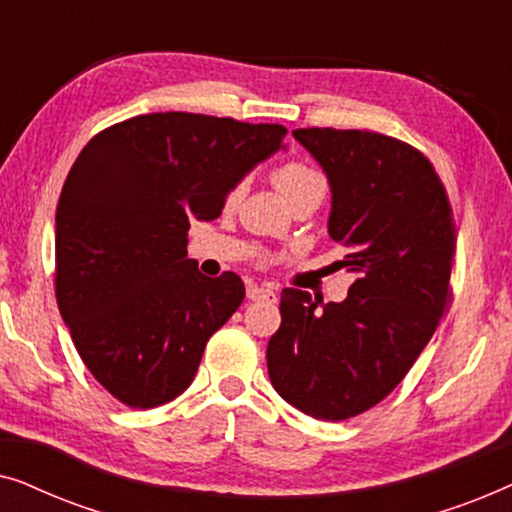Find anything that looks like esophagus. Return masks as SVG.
Wrapping results in <instances>:
<instances>
[{
	"label": "esophagus",
	"mask_w": 512,
	"mask_h": 512,
	"mask_svg": "<svg viewBox=\"0 0 512 512\" xmlns=\"http://www.w3.org/2000/svg\"><path fill=\"white\" fill-rule=\"evenodd\" d=\"M249 300H270V303H277V291L270 289L265 284H249L247 289Z\"/></svg>",
	"instance_id": "obj_1"
}]
</instances>
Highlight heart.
Here are the masks:
<instances>
[{
    "label": "heart",
    "instance_id": "heart-1",
    "mask_svg": "<svg viewBox=\"0 0 512 512\" xmlns=\"http://www.w3.org/2000/svg\"><path fill=\"white\" fill-rule=\"evenodd\" d=\"M270 179L272 186L277 188L279 195H282L291 207L303 200L321 202L326 195V177L317 170V167L303 163V160H291V163L277 165L275 170H272ZM242 191L244 186L237 184L233 191H230V200L240 198Z\"/></svg>",
    "mask_w": 512,
    "mask_h": 512
}]
</instances>
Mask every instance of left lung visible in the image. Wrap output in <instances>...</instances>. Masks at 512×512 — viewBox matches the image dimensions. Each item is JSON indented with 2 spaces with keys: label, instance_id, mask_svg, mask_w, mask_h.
<instances>
[{
  "label": "left lung",
  "instance_id": "obj_1",
  "mask_svg": "<svg viewBox=\"0 0 512 512\" xmlns=\"http://www.w3.org/2000/svg\"><path fill=\"white\" fill-rule=\"evenodd\" d=\"M293 137L324 167L328 235L356 279L342 303L282 291L268 375L293 408L340 422L389 396L436 333L457 230L443 181L415 146L368 130L300 128Z\"/></svg>",
  "mask_w": 512,
  "mask_h": 512
}]
</instances>
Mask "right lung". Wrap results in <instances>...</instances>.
Here are the masks:
<instances>
[{"instance_id": "obj_1", "label": "right lung", "mask_w": 512, "mask_h": 512, "mask_svg": "<svg viewBox=\"0 0 512 512\" xmlns=\"http://www.w3.org/2000/svg\"><path fill=\"white\" fill-rule=\"evenodd\" d=\"M284 125L186 111L97 132L55 212V298L97 382L130 408L177 398L207 340L244 300L235 272L205 277L186 258L191 221H212Z\"/></svg>"}]
</instances>
